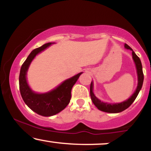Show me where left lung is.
I'll return each instance as SVG.
<instances>
[{"instance_id":"left-lung-1","label":"left lung","mask_w":151,"mask_h":151,"mask_svg":"<svg viewBox=\"0 0 151 151\" xmlns=\"http://www.w3.org/2000/svg\"><path fill=\"white\" fill-rule=\"evenodd\" d=\"M124 47H125V48H126L127 50H132L133 59V61L135 62V65H136L137 74H138V86H137L136 90L135 91V92L133 93L132 96H131L129 99L121 102V103L109 104L101 101V100H99L98 98L96 97L94 93H93V83L92 81H91V85H90V96H91V101H92L93 104L97 107L99 110L102 111L107 112V113L114 114L119 113V112H121L123 111L126 110V109L129 108L130 106L132 104L133 102L135 101L137 96H138V93H139L140 90L141 89L142 86H143L144 76H143V68H142V64L141 60H140V58L137 56L136 53L133 52V50L131 49L127 44H125Z\"/></svg>"}]
</instances>
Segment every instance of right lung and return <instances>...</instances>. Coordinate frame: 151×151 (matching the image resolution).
I'll use <instances>...</instances> for the list:
<instances>
[{"instance_id": "right-lung-1", "label": "right lung", "mask_w": 151, "mask_h": 151, "mask_svg": "<svg viewBox=\"0 0 151 151\" xmlns=\"http://www.w3.org/2000/svg\"><path fill=\"white\" fill-rule=\"evenodd\" d=\"M54 42H48L31 52L22 64L19 76V86L22 99L31 110L43 116L58 114L67 106L71 99V91L82 72L64 81L60 85L49 92L37 93L32 91L27 82L26 74L35 57Z\"/></svg>"}]
</instances>
